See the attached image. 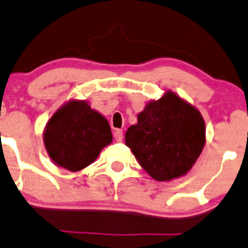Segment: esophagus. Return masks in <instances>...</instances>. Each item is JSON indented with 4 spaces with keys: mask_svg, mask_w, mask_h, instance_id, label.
Returning <instances> with one entry per match:
<instances>
[{
    "mask_svg": "<svg viewBox=\"0 0 248 248\" xmlns=\"http://www.w3.org/2000/svg\"><path fill=\"white\" fill-rule=\"evenodd\" d=\"M114 137L116 139V141H121L124 139V132H122V129H116L114 133Z\"/></svg>",
    "mask_w": 248,
    "mask_h": 248,
    "instance_id": "1",
    "label": "esophagus"
}]
</instances>
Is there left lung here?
<instances>
[{
  "label": "left lung",
  "mask_w": 248,
  "mask_h": 248,
  "mask_svg": "<svg viewBox=\"0 0 248 248\" xmlns=\"http://www.w3.org/2000/svg\"><path fill=\"white\" fill-rule=\"evenodd\" d=\"M124 141L153 179L170 182L186 174L202 153L205 120L198 108L167 91L146 103Z\"/></svg>",
  "instance_id": "obj_1"
}]
</instances>
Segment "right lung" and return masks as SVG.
<instances>
[{
    "mask_svg": "<svg viewBox=\"0 0 248 248\" xmlns=\"http://www.w3.org/2000/svg\"><path fill=\"white\" fill-rule=\"evenodd\" d=\"M111 141L109 122L87 100L64 103L43 131V144L50 160L71 172L82 170L94 162Z\"/></svg>",
    "mask_w": 248,
    "mask_h": 248,
    "instance_id": "obj_1",
    "label": "right lung"
}]
</instances>
